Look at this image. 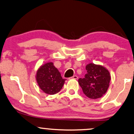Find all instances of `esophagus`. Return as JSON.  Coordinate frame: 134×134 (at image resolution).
Segmentation results:
<instances>
[{"label": "esophagus", "mask_w": 134, "mask_h": 134, "mask_svg": "<svg viewBox=\"0 0 134 134\" xmlns=\"http://www.w3.org/2000/svg\"><path fill=\"white\" fill-rule=\"evenodd\" d=\"M77 78H78V77H77V76H76V75L73 76L72 77H70V79H74V80H77Z\"/></svg>", "instance_id": "1"}]
</instances>
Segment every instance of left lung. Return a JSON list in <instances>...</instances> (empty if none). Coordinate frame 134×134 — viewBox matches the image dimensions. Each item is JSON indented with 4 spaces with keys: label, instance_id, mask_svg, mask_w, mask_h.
I'll return each instance as SVG.
<instances>
[{
    "label": "left lung",
    "instance_id": "1",
    "mask_svg": "<svg viewBox=\"0 0 134 134\" xmlns=\"http://www.w3.org/2000/svg\"><path fill=\"white\" fill-rule=\"evenodd\" d=\"M87 71L84 78L78 80L83 93L90 99L101 97L109 86L110 75L109 71L102 66L90 63L86 66Z\"/></svg>",
    "mask_w": 134,
    "mask_h": 134
}]
</instances>
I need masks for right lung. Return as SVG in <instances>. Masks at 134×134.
Returning a JSON list of instances; mask_svg holds the SVG:
<instances>
[{
  "label": "right lung",
  "mask_w": 134,
  "mask_h": 134,
  "mask_svg": "<svg viewBox=\"0 0 134 134\" xmlns=\"http://www.w3.org/2000/svg\"><path fill=\"white\" fill-rule=\"evenodd\" d=\"M36 80L40 88L48 94L58 93L65 81L52 62L47 63L40 67L36 75Z\"/></svg>",
  "instance_id": "add662e5"
}]
</instances>
